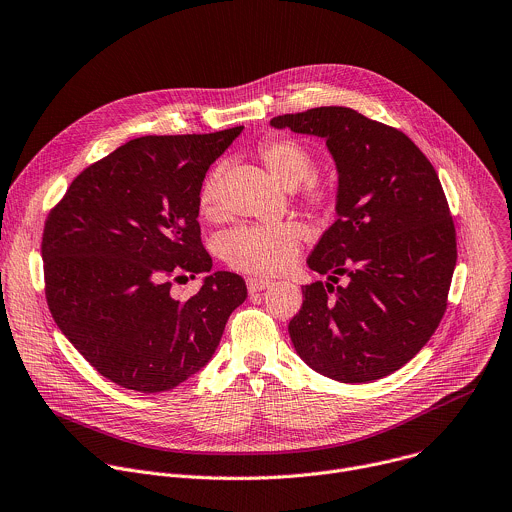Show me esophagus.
<instances>
[{"instance_id": "1", "label": "esophagus", "mask_w": 512, "mask_h": 512, "mask_svg": "<svg viewBox=\"0 0 512 512\" xmlns=\"http://www.w3.org/2000/svg\"><path fill=\"white\" fill-rule=\"evenodd\" d=\"M269 285H271L269 279H261V277H249V279H247V289H249V293L263 291V289H267Z\"/></svg>"}]
</instances>
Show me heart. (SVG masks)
I'll list each match as a JSON object with an SVG mask.
<instances>
[{"label":"heart","mask_w":512,"mask_h":512,"mask_svg":"<svg viewBox=\"0 0 512 512\" xmlns=\"http://www.w3.org/2000/svg\"><path fill=\"white\" fill-rule=\"evenodd\" d=\"M259 158L263 160L269 175L285 189H297L305 203L323 207L331 199V191L319 183L315 173L313 154L293 138H267L259 146ZM199 211L205 219H217L221 211L219 199V175L211 173L199 193ZM301 227L295 223L279 225H251L237 227L223 237V259L245 273L275 275L285 271L299 255Z\"/></svg>","instance_id":"b5f03b06"}]
</instances>
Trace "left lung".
Segmentation results:
<instances>
[{
  "instance_id": "1",
  "label": "left lung",
  "mask_w": 512,
  "mask_h": 512,
  "mask_svg": "<svg viewBox=\"0 0 512 512\" xmlns=\"http://www.w3.org/2000/svg\"><path fill=\"white\" fill-rule=\"evenodd\" d=\"M271 126L323 138L337 170V221L307 257L327 281L301 287L293 348L337 382L390 376L436 331L456 267L436 170L404 132L346 106L275 116Z\"/></svg>"
}]
</instances>
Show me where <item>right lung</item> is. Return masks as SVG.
Here are the masks:
<instances>
[{
  "instance_id": "obj_1",
  "label": "right lung",
  "mask_w": 512,
  "mask_h": 512,
  "mask_svg": "<svg viewBox=\"0 0 512 512\" xmlns=\"http://www.w3.org/2000/svg\"><path fill=\"white\" fill-rule=\"evenodd\" d=\"M241 130L130 140L82 170L48 215L52 317L98 374L126 390L166 392L201 372L247 299L241 275L209 273L197 221L207 170ZM183 272L208 273L187 302L169 293Z\"/></svg>"
}]
</instances>
